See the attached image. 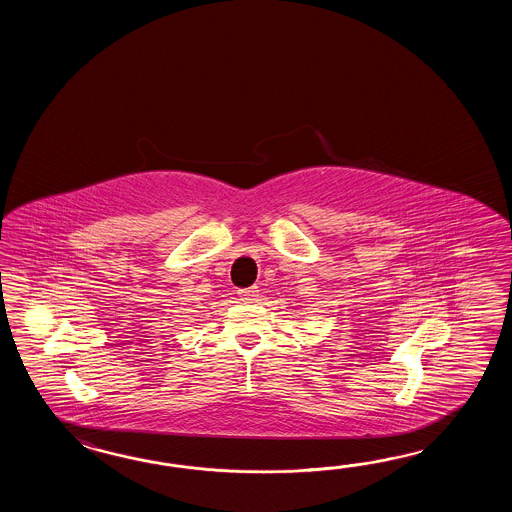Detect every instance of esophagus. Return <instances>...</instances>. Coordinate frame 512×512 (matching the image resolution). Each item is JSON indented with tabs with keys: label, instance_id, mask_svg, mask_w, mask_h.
<instances>
[{
	"label": "esophagus",
	"instance_id": "esophagus-1",
	"mask_svg": "<svg viewBox=\"0 0 512 512\" xmlns=\"http://www.w3.org/2000/svg\"><path fill=\"white\" fill-rule=\"evenodd\" d=\"M241 300H245V302H254L256 300V296H258V287H247V289H241Z\"/></svg>",
	"mask_w": 512,
	"mask_h": 512
}]
</instances>
